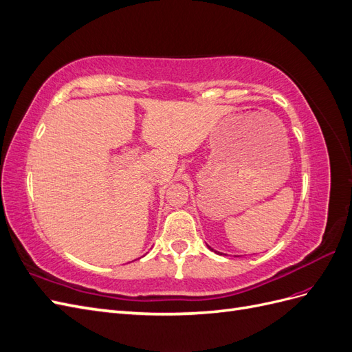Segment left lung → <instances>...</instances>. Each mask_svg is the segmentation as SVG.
<instances>
[{
	"mask_svg": "<svg viewBox=\"0 0 352 352\" xmlns=\"http://www.w3.org/2000/svg\"><path fill=\"white\" fill-rule=\"evenodd\" d=\"M207 247H208V245H207ZM208 248H210V250H211V251H214V250H212V248H211V247H208ZM214 252H216V254H220V255H221V252H219V251H214Z\"/></svg>",
	"mask_w": 352,
	"mask_h": 352,
	"instance_id": "1",
	"label": "left lung"
}]
</instances>
